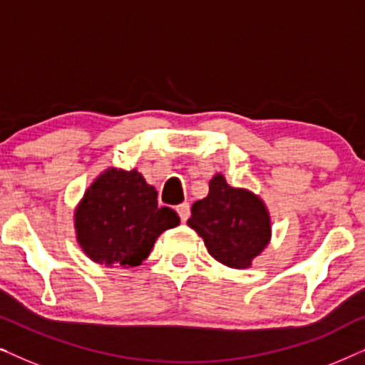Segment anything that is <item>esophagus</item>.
<instances>
[{"label": "esophagus", "mask_w": 365, "mask_h": 365, "mask_svg": "<svg viewBox=\"0 0 365 365\" xmlns=\"http://www.w3.org/2000/svg\"><path fill=\"white\" fill-rule=\"evenodd\" d=\"M176 211L179 217H181V221L186 222L189 219V214H191V206H189V202H181L176 206Z\"/></svg>", "instance_id": "34e87169"}]
</instances>
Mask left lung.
<instances>
[{
	"label": "left lung",
	"instance_id": "left-lung-1",
	"mask_svg": "<svg viewBox=\"0 0 365 365\" xmlns=\"http://www.w3.org/2000/svg\"><path fill=\"white\" fill-rule=\"evenodd\" d=\"M187 226L204 239L216 261L234 269L251 266L271 237V222L261 199L229 186L221 174L209 182L207 197L192 204Z\"/></svg>",
	"mask_w": 365,
	"mask_h": 365
}]
</instances>
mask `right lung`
I'll return each instance as SVG.
<instances>
[{
  "label": "right lung",
  "instance_id": "add662e5",
  "mask_svg": "<svg viewBox=\"0 0 365 365\" xmlns=\"http://www.w3.org/2000/svg\"><path fill=\"white\" fill-rule=\"evenodd\" d=\"M79 246L104 266H139L166 229L179 216L158 206V191L138 171L109 169L91 184L76 216Z\"/></svg>",
  "mask_w": 365,
  "mask_h": 365
}]
</instances>
